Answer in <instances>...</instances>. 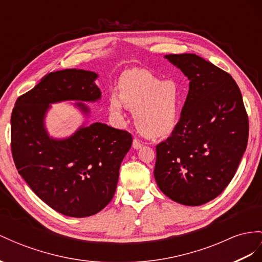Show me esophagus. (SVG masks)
<instances>
[{
	"label": "esophagus",
	"mask_w": 262,
	"mask_h": 262,
	"mask_svg": "<svg viewBox=\"0 0 262 262\" xmlns=\"http://www.w3.org/2000/svg\"><path fill=\"white\" fill-rule=\"evenodd\" d=\"M142 146H143L142 142H140V140H138L137 138H135V139L133 140V148H134V149L142 148Z\"/></svg>",
	"instance_id": "obj_1"
}]
</instances>
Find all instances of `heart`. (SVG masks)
Returning a JSON list of instances; mask_svg holds the SVG:
<instances>
[{
  "instance_id": "b5f03b06",
  "label": "heart",
  "mask_w": 262,
  "mask_h": 262,
  "mask_svg": "<svg viewBox=\"0 0 262 262\" xmlns=\"http://www.w3.org/2000/svg\"><path fill=\"white\" fill-rule=\"evenodd\" d=\"M180 106V94L172 80H163L149 71L135 69L120 77L118 92L110 94V112L122 122L125 108L134 111L139 132L149 138L168 135L175 128Z\"/></svg>"
}]
</instances>
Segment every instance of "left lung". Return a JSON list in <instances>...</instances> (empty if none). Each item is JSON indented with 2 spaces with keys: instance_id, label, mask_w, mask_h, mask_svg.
I'll use <instances>...</instances> for the list:
<instances>
[{
  "instance_id": "left-lung-1",
  "label": "left lung",
  "mask_w": 262,
  "mask_h": 262,
  "mask_svg": "<svg viewBox=\"0 0 262 262\" xmlns=\"http://www.w3.org/2000/svg\"><path fill=\"white\" fill-rule=\"evenodd\" d=\"M165 58L189 79V92L171 135L156 146V183L167 197L200 206L229 185L247 148L249 122L230 74L196 54Z\"/></svg>"
}]
</instances>
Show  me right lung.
I'll list each match as a JSON object with an SVG mask.
<instances>
[{
	"label": "right lung",
	"mask_w": 262,
	"mask_h": 262,
	"mask_svg": "<svg viewBox=\"0 0 262 262\" xmlns=\"http://www.w3.org/2000/svg\"><path fill=\"white\" fill-rule=\"evenodd\" d=\"M96 73L63 70L45 75L16 100L11 116V148L19 175L46 205L69 217L93 216L110 204L116 190L119 167L133 138L126 130L103 123L83 124L64 139L50 137L45 127L51 104L97 102L102 93Z\"/></svg>",
	"instance_id": "right-lung-1"
}]
</instances>
